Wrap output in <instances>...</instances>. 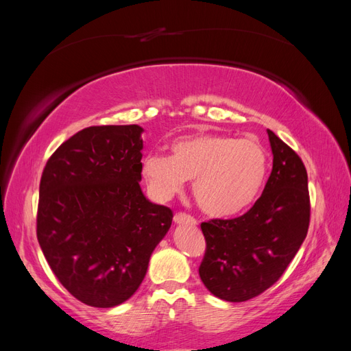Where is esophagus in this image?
Here are the masks:
<instances>
[{"mask_svg":"<svg viewBox=\"0 0 351 351\" xmlns=\"http://www.w3.org/2000/svg\"><path fill=\"white\" fill-rule=\"evenodd\" d=\"M174 222L177 224H189V226H196L197 221L189 214H184V212H177L174 215Z\"/></svg>","mask_w":351,"mask_h":351,"instance_id":"1","label":"esophagus"}]
</instances>
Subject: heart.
<instances>
[{"mask_svg": "<svg viewBox=\"0 0 351 351\" xmlns=\"http://www.w3.org/2000/svg\"><path fill=\"white\" fill-rule=\"evenodd\" d=\"M267 173L265 147L230 134L184 137L171 143V156L151 152L142 161V176L155 197H171L186 180H193L197 205L212 217H230L250 206Z\"/></svg>", "mask_w": 351, "mask_h": 351, "instance_id": "obj_1", "label": "heart"}]
</instances>
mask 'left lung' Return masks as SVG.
Here are the masks:
<instances>
[{"label":"left lung","instance_id":"8db88e82","mask_svg":"<svg viewBox=\"0 0 351 351\" xmlns=\"http://www.w3.org/2000/svg\"><path fill=\"white\" fill-rule=\"evenodd\" d=\"M274 155L263 193L241 217L202 222L206 249L199 275L227 302H246L280 280L306 239L311 221L302 158L268 130Z\"/></svg>","mask_w":351,"mask_h":351}]
</instances>
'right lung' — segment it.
Returning a JSON list of instances; mask_svg holds the SVG:
<instances>
[{"instance_id": "1", "label": "right lung", "mask_w": 351, "mask_h": 351, "mask_svg": "<svg viewBox=\"0 0 351 351\" xmlns=\"http://www.w3.org/2000/svg\"><path fill=\"white\" fill-rule=\"evenodd\" d=\"M143 129L92 125L51 155L39 184L36 236L62 287L114 307L136 293L173 210L142 193Z\"/></svg>"}]
</instances>
